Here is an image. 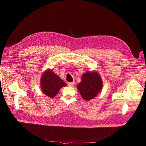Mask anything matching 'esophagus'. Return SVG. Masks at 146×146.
Listing matches in <instances>:
<instances>
[{"instance_id":"obj_1","label":"esophagus","mask_w":146,"mask_h":146,"mask_svg":"<svg viewBox=\"0 0 146 146\" xmlns=\"http://www.w3.org/2000/svg\"><path fill=\"white\" fill-rule=\"evenodd\" d=\"M68 85L69 87H73L74 85V82H68Z\"/></svg>"}]
</instances>
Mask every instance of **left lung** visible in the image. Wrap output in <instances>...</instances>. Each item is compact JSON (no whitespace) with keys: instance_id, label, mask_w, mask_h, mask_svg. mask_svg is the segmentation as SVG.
<instances>
[{"instance_id":"obj_1","label":"left lung","mask_w":146,"mask_h":146,"mask_svg":"<svg viewBox=\"0 0 146 146\" xmlns=\"http://www.w3.org/2000/svg\"><path fill=\"white\" fill-rule=\"evenodd\" d=\"M100 75L96 72H86L82 76L81 81L77 85V89L82 98L88 100L95 98L102 88Z\"/></svg>"}]
</instances>
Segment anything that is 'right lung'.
<instances>
[{
    "label": "right lung",
    "mask_w": 146,
    "mask_h": 146,
    "mask_svg": "<svg viewBox=\"0 0 146 146\" xmlns=\"http://www.w3.org/2000/svg\"><path fill=\"white\" fill-rule=\"evenodd\" d=\"M65 86L66 83L51 70H47L41 76V90L45 95L50 98L56 96L59 90Z\"/></svg>",
    "instance_id": "obj_1"
}]
</instances>
